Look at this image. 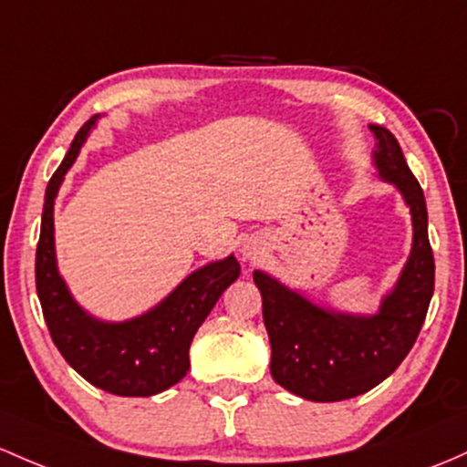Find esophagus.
<instances>
[{
  "label": "esophagus",
  "mask_w": 467,
  "mask_h": 467,
  "mask_svg": "<svg viewBox=\"0 0 467 467\" xmlns=\"http://www.w3.org/2000/svg\"><path fill=\"white\" fill-rule=\"evenodd\" d=\"M244 259L245 261H250V264H253V261H257L261 254H264V248H259V244H254V242H248L244 245Z\"/></svg>",
  "instance_id": "1"
}]
</instances>
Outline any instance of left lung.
<instances>
[{
    "instance_id": "left-lung-1",
    "label": "left lung",
    "mask_w": 467,
    "mask_h": 467,
    "mask_svg": "<svg viewBox=\"0 0 467 467\" xmlns=\"http://www.w3.org/2000/svg\"><path fill=\"white\" fill-rule=\"evenodd\" d=\"M377 140L379 177L394 183L412 214V250L377 315L326 310L254 270L270 337V372L281 388L308 401H343L372 390L408 357L428 315L434 292V257L428 239V210L390 130L370 126Z\"/></svg>"
}]
</instances>
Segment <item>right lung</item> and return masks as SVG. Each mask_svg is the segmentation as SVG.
<instances>
[{
	"label": "right lung",
	"instance_id": "right-lung-1",
	"mask_svg": "<svg viewBox=\"0 0 467 467\" xmlns=\"http://www.w3.org/2000/svg\"><path fill=\"white\" fill-rule=\"evenodd\" d=\"M90 117L70 143L61 166L46 188L42 233L35 257V284L46 326L61 357L95 388L117 397H150L182 381L191 368L188 350L194 332L206 321L222 292L242 268L230 254L188 275L161 304L130 321L109 324L77 306L55 259V197L64 175L73 166L90 128Z\"/></svg>",
	"mask_w": 467,
	"mask_h": 467
}]
</instances>
